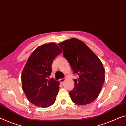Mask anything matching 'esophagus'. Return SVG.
I'll return each instance as SVG.
<instances>
[{
    "label": "esophagus",
    "instance_id": "1",
    "mask_svg": "<svg viewBox=\"0 0 126 126\" xmlns=\"http://www.w3.org/2000/svg\"><path fill=\"white\" fill-rule=\"evenodd\" d=\"M65 79H61L59 80V81H60V82H61V84H63L64 82V81H65Z\"/></svg>",
    "mask_w": 126,
    "mask_h": 126
}]
</instances>
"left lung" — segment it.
<instances>
[{"instance_id": "1", "label": "left lung", "mask_w": 126, "mask_h": 126, "mask_svg": "<svg viewBox=\"0 0 126 126\" xmlns=\"http://www.w3.org/2000/svg\"><path fill=\"white\" fill-rule=\"evenodd\" d=\"M63 56L74 74L75 87L69 92L71 100L79 105L89 104L100 93L105 81V69L98 57L83 42L71 38L59 43Z\"/></svg>"}]
</instances>
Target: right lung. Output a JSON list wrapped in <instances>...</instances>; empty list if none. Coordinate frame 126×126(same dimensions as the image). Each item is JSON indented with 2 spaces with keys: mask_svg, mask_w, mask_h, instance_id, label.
<instances>
[{
  "mask_svg": "<svg viewBox=\"0 0 126 126\" xmlns=\"http://www.w3.org/2000/svg\"><path fill=\"white\" fill-rule=\"evenodd\" d=\"M62 50L55 43L38 46L28 58L21 74L22 88L32 104L42 108L55 102L59 82L50 79L54 58Z\"/></svg>",
  "mask_w": 126,
  "mask_h": 126,
  "instance_id": "obj_1",
  "label": "right lung"
}]
</instances>
